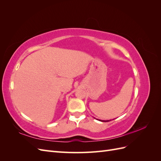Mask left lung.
Masks as SVG:
<instances>
[{
	"label": "left lung",
	"instance_id": "obj_1",
	"mask_svg": "<svg viewBox=\"0 0 161 161\" xmlns=\"http://www.w3.org/2000/svg\"><path fill=\"white\" fill-rule=\"evenodd\" d=\"M100 121H105V122H107V121H111V120H100Z\"/></svg>",
	"mask_w": 161,
	"mask_h": 161
}]
</instances>
